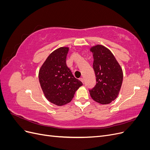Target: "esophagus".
<instances>
[{
  "label": "esophagus",
  "instance_id": "34e87169",
  "mask_svg": "<svg viewBox=\"0 0 150 150\" xmlns=\"http://www.w3.org/2000/svg\"><path fill=\"white\" fill-rule=\"evenodd\" d=\"M80 81H81V82H82L83 83H84V79L83 78H80Z\"/></svg>",
  "mask_w": 150,
  "mask_h": 150
}]
</instances>
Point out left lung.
Instances as JSON below:
<instances>
[{"mask_svg": "<svg viewBox=\"0 0 150 150\" xmlns=\"http://www.w3.org/2000/svg\"><path fill=\"white\" fill-rule=\"evenodd\" d=\"M96 84L89 90L94 101L101 104L111 103L117 97L123 79V72L115 57L107 47L96 45L91 47Z\"/></svg>", "mask_w": 150, "mask_h": 150, "instance_id": "1", "label": "left lung"}]
</instances>
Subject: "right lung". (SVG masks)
Masks as SVG:
<instances>
[{"instance_id": "1", "label": "right lung", "mask_w": 150, "mask_h": 150, "mask_svg": "<svg viewBox=\"0 0 150 150\" xmlns=\"http://www.w3.org/2000/svg\"><path fill=\"white\" fill-rule=\"evenodd\" d=\"M69 48L61 47L47 57L39 71V80L45 97L57 106H63L71 101L74 94L83 85L75 78L66 65Z\"/></svg>"}]
</instances>
